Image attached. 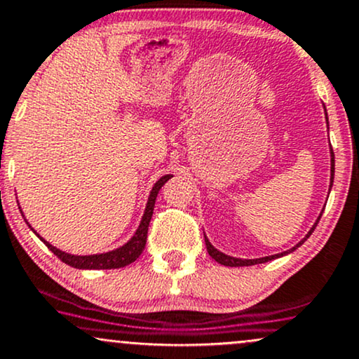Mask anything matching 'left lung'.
<instances>
[{
	"instance_id": "obj_1",
	"label": "left lung",
	"mask_w": 359,
	"mask_h": 359,
	"mask_svg": "<svg viewBox=\"0 0 359 359\" xmlns=\"http://www.w3.org/2000/svg\"><path fill=\"white\" fill-rule=\"evenodd\" d=\"M326 123H328V114H326ZM331 151V178H330V189H331V187H333V180H334V153H333V149H330ZM321 215H323V211H321ZM321 215L318 216V219H316V223L313 224V228L309 229L308 231V234L306 236L303 238L302 241L298 243V245L296 246H293L291 248V250H287V251H283V253H280V255H271V256H264V258H258V259H241V258H234V256H228V255H224V253H221V251H218L216 250V248L211 245L210 243V240H208V238L205 236V243H206V250H208V253H210V256L211 258H213L215 261H218L219 264H224V266H251V264H259V263H266V261H271V259H274V258H280V256H285V255H287V253H291V251H294L296 248H299L303 245L304 241L308 240L309 236H311V233L315 231V228H316V224H318V221H320V218H321Z\"/></svg>"
}]
</instances>
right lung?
<instances>
[{
	"instance_id": "obj_1",
	"label": "right lung",
	"mask_w": 359,
	"mask_h": 359,
	"mask_svg": "<svg viewBox=\"0 0 359 359\" xmlns=\"http://www.w3.org/2000/svg\"><path fill=\"white\" fill-rule=\"evenodd\" d=\"M170 178H172L171 175H165V176H161V178L156 181V183H154L151 193H149L148 203H146L143 218H141L140 226H138V229H136V233L133 234L131 240L125 243L123 246L116 248V250L108 251V253L86 255V256L65 253V251L57 250V248L50 245V243H48L46 240H43V238L39 236V234L29 226V224H28V226L33 229L34 234H36V236L44 243V245L50 248V250L57 256V258L63 261V263L69 264V266L78 268V269H116V268L128 266V264H131L133 261L138 259L140 255L143 253V250L146 246V238H148L149 221H151L153 210H154V201H156L159 189H161L163 184H165ZM26 223H28V221H26Z\"/></svg>"
}]
</instances>
